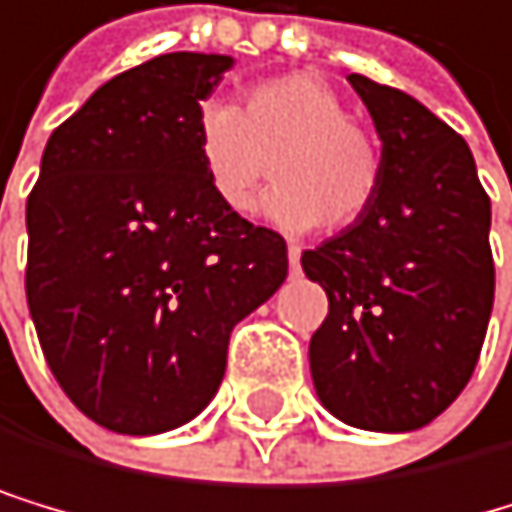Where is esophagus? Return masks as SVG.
<instances>
[{
  "label": "esophagus",
  "mask_w": 512,
  "mask_h": 512,
  "mask_svg": "<svg viewBox=\"0 0 512 512\" xmlns=\"http://www.w3.org/2000/svg\"><path fill=\"white\" fill-rule=\"evenodd\" d=\"M288 266H291V272H297L300 269V246H288Z\"/></svg>",
  "instance_id": "34e87169"
}]
</instances>
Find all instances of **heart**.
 <instances>
[{
    "instance_id": "1",
    "label": "heart",
    "mask_w": 512,
    "mask_h": 512,
    "mask_svg": "<svg viewBox=\"0 0 512 512\" xmlns=\"http://www.w3.org/2000/svg\"><path fill=\"white\" fill-rule=\"evenodd\" d=\"M275 189L262 215L288 234L319 221L345 227L358 221L380 186V148L348 120L345 100L319 75L291 72L259 81L240 110L208 100L196 120V154L212 196L246 215L269 173Z\"/></svg>"
}]
</instances>
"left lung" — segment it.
I'll list each match as a JSON object with an SVG mask.
<instances>
[{"instance_id": "left-lung-1", "label": "left lung", "mask_w": 512, "mask_h": 512, "mask_svg": "<svg viewBox=\"0 0 512 512\" xmlns=\"http://www.w3.org/2000/svg\"><path fill=\"white\" fill-rule=\"evenodd\" d=\"M380 139V186L342 234L300 256L329 297L310 373L361 431L431 424L469 383L494 307L491 199L465 139L412 94L348 75Z\"/></svg>"}]
</instances>
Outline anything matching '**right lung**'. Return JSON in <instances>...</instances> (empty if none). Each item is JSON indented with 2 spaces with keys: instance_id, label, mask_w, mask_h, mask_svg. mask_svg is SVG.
<instances>
[{
  "instance_id": "1",
  "label": "right lung",
  "mask_w": 512,
  "mask_h": 512,
  "mask_svg": "<svg viewBox=\"0 0 512 512\" xmlns=\"http://www.w3.org/2000/svg\"><path fill=\"white\" fill-rule=\"evenodd\" d=\"M234 56L164 53L100 85L27 196V307L62 392L148 437L215 399L227 342L288 278V246L212 196L196 120Z\"/></svg>"
}]
</instances>
